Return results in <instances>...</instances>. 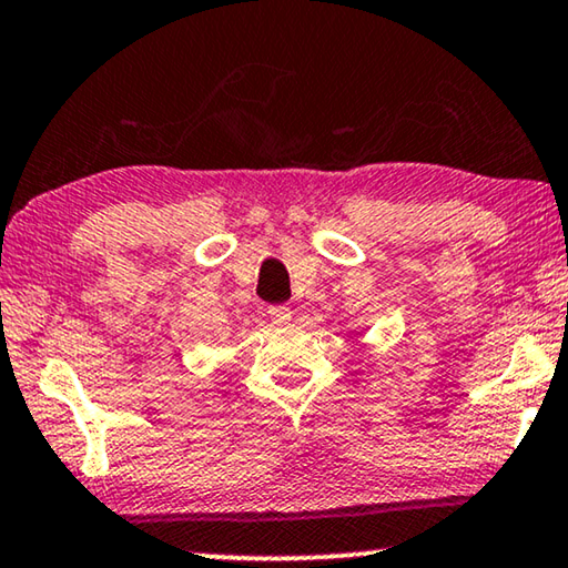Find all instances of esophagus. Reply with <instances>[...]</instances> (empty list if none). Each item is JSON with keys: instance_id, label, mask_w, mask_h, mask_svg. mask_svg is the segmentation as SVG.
Returning <instances> with one entry per match:
<instances>
[{"instance_id": "34e87169", "label": "esophagus", "mask_w": 568, "mask_h": 568, "mask_svg": "<svg viewBox=\"0 0 568 568\" xmlns=\"http://www.w3.org/2000/svg\"><path fill=\"white\" fill-rule=\"evenodd\" d=\"M267 318H271V323L277 325V328H283V325L291 323L293 313H291V307H285V305H273L271 311H267Z\"/></svg>"}]
</instances>
